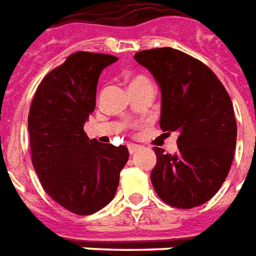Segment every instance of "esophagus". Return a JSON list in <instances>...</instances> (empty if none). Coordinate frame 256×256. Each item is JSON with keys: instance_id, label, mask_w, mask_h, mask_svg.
Returning <instances> with one entry per match:
<instances>
[{"instance_id": "obj_1", "label": "esophagus", "mask_w": 256, "mask_h": 256, "mask_svg": "<svg viewBox=\"0 0 256 256\" xmlns=\"http://www.w3.org/2000/svg\"><path fill=\"white\" fill-rule=\"evenodd\" d=\"M138 150H140V146H139V144H134V143H130V144H128V152H130V154H135Z\"/></svg>"}]
</instances>
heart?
I'll use <instances>...</instances> for the list:
<instances>
[{"mask_svg":"<svg viewBox=\"0 0 256 256\" xmlns=\"http://www.w3.org/2000/svg\"><path fill=\"white\" fill-rule=\"evenodd\" d=\"M144 82H150V81H148V78H146L144 76H135V77H132L131 78V85H130V86L138 84H144Z\"/></svg>","mask_w":256,"mask_h":256,"instance_id":"b5f03b06","label":"heart"}]
</instances>
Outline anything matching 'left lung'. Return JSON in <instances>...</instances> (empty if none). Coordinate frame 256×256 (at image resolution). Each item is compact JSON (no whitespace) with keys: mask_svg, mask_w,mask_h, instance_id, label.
Here are the masks:
<instances>
[{"mask_svg":"<svg viewBox=\"0 0 256 256\" xmlns=\"http://www.w3.org/2000/svg\"><path fill=\"white\" fill-rule=\"evenodd\" d=\"M134 58L160 85L161 130L178 132L175 154L154 148V190L175 208L201 206L220 189L234 157L237 124L229 94L210 67L184 52L154 48Z\"/></svg>","mask_w":256,"mask_h":256,"instance_id":"8db88e82","label":"left lung"}]
</instances>
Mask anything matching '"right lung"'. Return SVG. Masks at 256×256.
Segmentation results:
<instances>
[{"label":"right lung","instance_id":"obj_1","mask_svg":"<svg viewBox=\"0 0 256 256\" xmlns=\"http://www.w3.org/2000/svg\"><path fill=\"white\" fill-rule=\"evenodd\" d=\"M116 56L76 52L38 85L28 113L32 166L52 200L90 215L113 200L128 161L124 144L90 140L85 121L95 110L96 85Z\"/></svg>","mask_w":256,"mask_h":256}]
</instances>
